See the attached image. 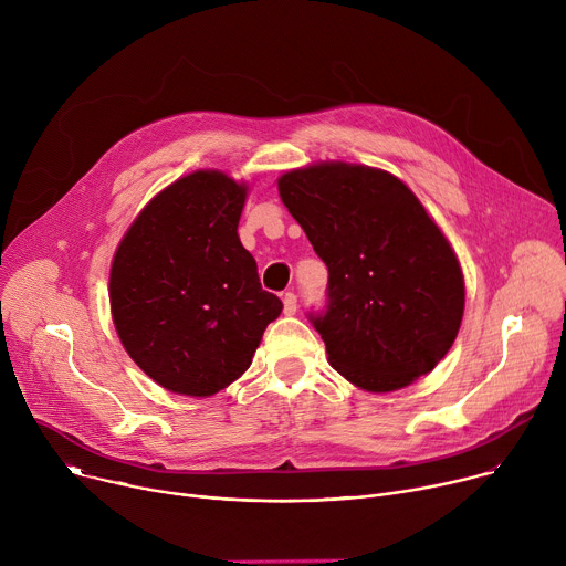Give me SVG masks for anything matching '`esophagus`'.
<instances>
[{
  "label": "esophagus",
  "instance_id": "obj_1",
  "mask_svg": "<svg viewBox=\"0 0 566 566\" xmlns=\"http://www.w3.org/2000/svg\"><path fill=\"white\" fill-rule=\"evenodd\" d=\"M282 302H284V313L286 315H293L297 311V295L295 293H284Z\"/></svg>",
  "mask_w": 566,
  "mask_h": 566
}]
</instances>
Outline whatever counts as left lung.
<instances>
[{"label": "left lung", "mask_w": 566, "mask_h": 566, "mask_svg": "<svg viewBox=\"0 0 566 566\" xmlns=\"http://www.w3.org/2000/svg\"><path fill=\"white\" fill-rule=\"evenodd\" d=\"M277 190L329 269L327 306L308 313L332 367L367 391L430 374L452 347L465 286L450 241L394 175L325 160Z\"/></svg>", "instance_id": "1"}]
</instances>
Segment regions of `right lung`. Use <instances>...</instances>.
Returning <instances> with one entry per match:
<instances>
[{"mask_svg": "<svg viewBox=\"0 0 566 566\" xmlns=\"http://www.w3.org/2000/svg\"><path fill=\"white\" fill-rule=\"evenodd\" d=\"M247 184L197 170L160 190L116 249L109 302L129 358L160 387L212 396L244 374L282 313L237 226Z\"/></svg>", "mask_w": 566, "mask_h": 566, "instance_id": "1", "label": "right lung"}]
</instances>
